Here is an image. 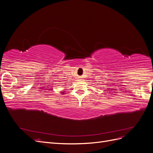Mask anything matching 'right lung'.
Listing matches in <instances>:
<instances>
[{
    "mask_svg": "<svg viewBox=\"0 0 153 153\" xmlns=\"http://www.w3.org/2000/svg\"><path fill=\"white\" fill-rule=\"evenodd\" d=\"M62 94H64V92H62Z\"/></svg>",
    "mask_w": 153,
    "mask_h": 153,
    "instance_id": "1",
    "label": "right lung"
}]
</instances>
